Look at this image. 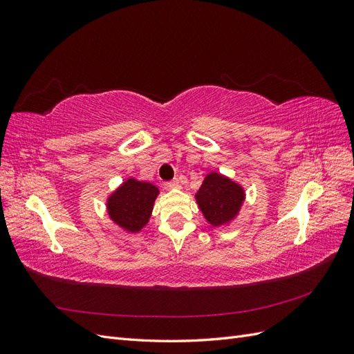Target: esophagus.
Here are the masks:
<instances>
[{"label":"esophagus","mask_w":354,"mask_h":354,"mask_svg":"<svg viewBox=\"0 0 354 354\" xmlns=\"http://www.w3.org/2000/svg\"><path fill=\"white\" fill-rule=\"evenodd\" d=\"M167 187H169V189H178L180 187V181L176 178V180H171V181H168L167 183Z\"/></svg>","instance_id":"obj_1"}]
</instances>
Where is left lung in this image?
Listing matches in <instances>:
<instances>
[{
	"label": "left lung",
	"mask_w": 354,
	"mask_h": 354,
	"mask_svg": "<svg viewBox=\"0 0 354 354\" xmlns=\"http://www.w3.org/2000/svg\"><path fill=\"white\" fill-rule=\"evenodd\" d=\"M203 217L212 226L230 223L242 207L245 192L241 185L218 173H209L195 195Z\"/></svg>",
	"instance_id": "1"
}]
</instances>
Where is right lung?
Returning <instances> with one entry per match:
<instances>
[{
    "mask_svg": "<svg viewBox=\"0 0 354 354\" xmlns=\"http://www.w3.org/2000/svg\"><path fill=\"white\" fill-rule=\"evenodd\" d=\"M158 194L152 183L128 178L108 198L109 217L128 232H140L151 218Z\"/></svg>",
    "mask_w": 354,
    "mask_h": 354,
    "instance_id": "right-lung-1",
    "label": "right lung"
}]
</instances>
